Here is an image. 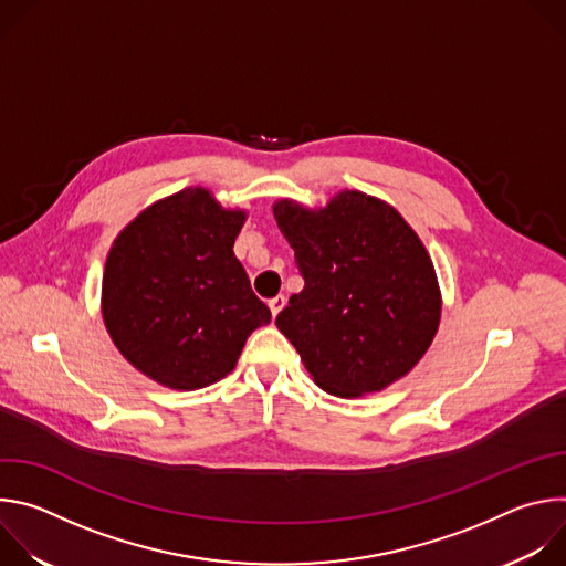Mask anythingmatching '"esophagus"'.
<instances>
[{
    "label": "esophagus",
    "mask_w": 566,
    "mask_h": 566,
    "mask_svg": "<svg viewBox=\"0 0 566 566\" xmlns=\"http://www.w3.org/2000/svg\"><path fill=\"white\" fill-rule=\"evenodd\" d=\"M284 304H286V297H284V295H275V297L269 300V306H271V313H273V315H277V313L284 308Z\"/></svg>",
    "instance_id": "1"
}]
</instances>
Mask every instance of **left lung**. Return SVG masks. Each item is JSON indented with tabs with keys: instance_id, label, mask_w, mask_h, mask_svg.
Wrapping results in <instances>:
<instances>
[{
	"instance_id": "left-lung-1",
	"label": "left lung",
	"mask_w": 566,
	"mask_h": 566,
	"mask_svg": "<svg viewBox=\"0 0 566 566\" xmlns=\"http://www.w3.org/2000/svg\"><path fill=\"white\" fill-rule=\"evenodd\" d=\"M273 214L304 277L275 325L315 385L352 398L406 376L441 319L437 273L410 223L358 190L319 210L282 199Z\"/></svg>"
}]
</instances>
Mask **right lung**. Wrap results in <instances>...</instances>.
<instances>
[{"instance_id": "right-lung-1", "label": "right lung", "mask_w": 566, "mask_h": 566, "mask_svg": "<svg viewBox=\"0 0 566 566\" xmlns=\"http://www.w3.org/2000/svg\"><path fill=\"white\" fill-rule=\"evenodd\" d=\"M244 221V210L186 188L145 208L114 239L103 275L105 327L151 380L184 391L208 387L271 322L232 253Z\"/></svg>"}]
</instances>
